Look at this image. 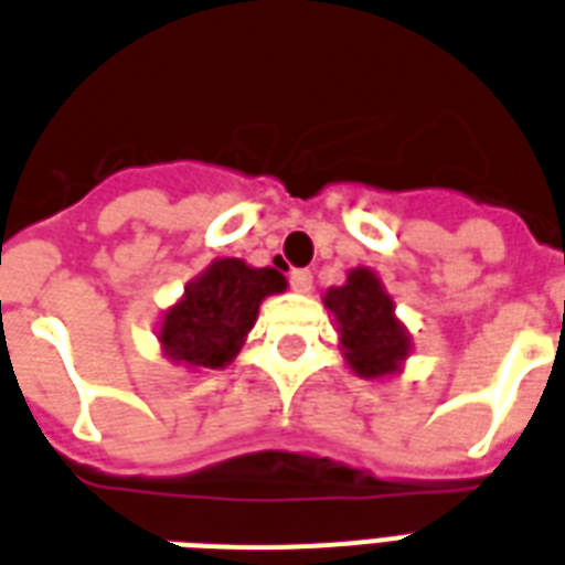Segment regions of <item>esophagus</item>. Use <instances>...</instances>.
Instances as JSON below:
<instances>
[{
  "label": "esophagus",
  "instance_id": "obj_1",
  "mask_svg": "<svg viewBox=\"0 0 565 565\" xmlns=\"http://www.w3.org/2000/svg\"><path fill=\"white\" fill-rule=\"evenodd\" d=\"M290 284L296 292H310L313 290V273L310 269H292Z\"/></svg>",
  "mask_w": 565,
  "mask_h": 565
}]
</instances>
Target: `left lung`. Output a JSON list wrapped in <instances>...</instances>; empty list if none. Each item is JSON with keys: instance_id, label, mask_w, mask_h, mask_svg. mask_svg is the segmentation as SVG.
Here are the masks:
<instances>
[{"instance_id": "left-lung-1", "label": "left lung", "mask_w": 565, "mask_h": 565, "mask_svg": "<svg viewBox=\"0 0 565 565\" xmlns=\"http://www.w3.org/2000/svg\"><path fill=\"white\" fill-rule=\"evenodd\" d=\"M322 301L333 313L339 351L356 377L386 380L401 374L412 354V337L374 269H351L345 284L330 287Z\"/></svg>"}]
</instances>
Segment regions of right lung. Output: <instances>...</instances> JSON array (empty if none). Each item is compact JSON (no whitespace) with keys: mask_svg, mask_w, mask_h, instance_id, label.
I'll use <instances>...</instances> for the list:
<instances>
[{"mask_svg":"<svg viewBox=\"0 0 565 565\" xmlns=\"http://www.w3.org/2000/svg\"><path fill=\"white\" fill-rule=\"evenodd\" d=\"M284 290L287 278L278 269L249 267L241 258L211 260L162 313V354L194 371L226 369L258 322L260 301Z\"/></svg>","mask_w":565,"mask_h":565,"instance_id":"obj_1","label":"right lung"}]
</instances>
